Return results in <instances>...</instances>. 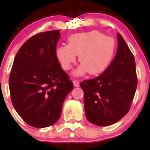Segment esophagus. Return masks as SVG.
I'll return each instance as SVG.
<instances>
[{
    "label": "esophagus",
    "mask_w": 150,
    "mask_h": 150,
    "mask_svg": "<svg viewBox=\"0 0 150 150\" xmlns=\"http://www.w3.org/2000/svg\"><path fill=\"white\" fill-rule=\"evenodd\" d=\"M73 84L75 87H79L80 83L78 80H73Z\"/></svg>",
    "instance_id": "34e87169"
}]
</instances>
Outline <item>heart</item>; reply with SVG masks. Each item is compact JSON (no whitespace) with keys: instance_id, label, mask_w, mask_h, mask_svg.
I'll use <instances>...</instances> for the list:
<instances>
[{"instance_id":"b5f03b06","label":"heart","mask_w":150,"mask_h":150,"mask_svg":"<svg viewBox=\"0 0 150 150\" xmlns=\"http://www.w3.org/2000/svg\"><path fill=\"white\" fill-rule=\"evenodd\" d=\"M68 44L56 49V55L64 70H69L79 54V67L75 71L77 75L88 72L91 75L99 74L105 70L114 58L115 40L97 31L75 33L67 38Z\"/></svg>"}]
</instances>
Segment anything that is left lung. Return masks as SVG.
Listing matches in <instances>:
<instances>
[{"mask_svg": "<svg viewBox=\"0 0 150 150\" xmlns=\"http://www.w3.org/2000/svg\"><path fill=\"white\" fill-rule=\"evenodd\" d=\"M117 54L107 69L96 78L81 83L86 118L106 126L117 122L131 108L137 87L135 59L117 33Z\"/></svg>", "mask_w": 150, "mask_h": 150, "instance_id": "obj_1", "label": "left lung"}]
</instances>
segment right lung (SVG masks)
<instances>
[{
  "label": "right lung",
  "mask_w": 150,
  "mask_h": 150,
  "mask_svg": "<svg viewBox=\"0 0 150 150\" xmlns=\"http://www.w3.org/2000/svg\"><path fill=\"white\" fill-rule=\"evenodd\" d=\"M59 30L43 32L21 46L9 75L10 96L18 114L28 125L45 128L55 123L73 88L56 55Z\"/></svg>",
  "instance_id": "right-lung-1"
}]
</instances>
